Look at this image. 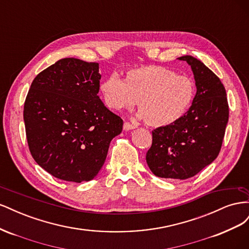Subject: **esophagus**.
Returning a JSON list of instances; mask_svg holds the SVG:
<instances>
[{
	"instance_id": "34e87169",
	"label": "esophagus",
	"mask_w": 249,
	"mask_h": 249,
	"mask_svg": "<svg viewBox=\"0 0 249 249\" xmlns=\"http://www.w3.org/2000/svg\"><path fill=\"white\" fill-rule=\"evenodd\" d=\"M135 127H136V125L129 123V122H124V130H125V131L133 130V129H135Z\"/></svg>"
}]
</instances>
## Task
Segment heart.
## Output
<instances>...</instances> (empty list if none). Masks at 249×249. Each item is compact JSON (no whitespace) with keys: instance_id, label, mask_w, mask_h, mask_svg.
<instances>
[{"instance_id":"1","label":"heart","mask_w":249,"mask_h":249,"mask_svg":"<svg viewBox=\"0 0 249 249\" xmlns=\"http://www.w3.org/2000/svg\"><path fill=\"white\" fill-rule=\"evenodd\" d=\"M103 100L113 110L131 109L138 103L139 116L154 126L175 123L189 109L193 82L162 66H144L126 72L125 80L112 72L101 84Z\"/></svg>"}]
</instances>
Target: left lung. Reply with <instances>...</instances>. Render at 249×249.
Wrapping results in <instances>:
<instances>
[{
    "instance_id": "left-lung-1",
    "label": "left lung",
    "mask_w": 249,
    "mask_h": 249,
    "mask_svg": "<svg viewBox=\"0 0 249 249\" xmlns=\"http://www.w3.org/2000/svg\"><path fill=\"white\" fill-rule=\"evenodd\" d=\"M178 60L191 66L196 94L182 117L152 132L146 162L157 177L186 179L219 155L229 122V103L220 79L201 61L192 56Z\"/></svg>"
}]
</instances>
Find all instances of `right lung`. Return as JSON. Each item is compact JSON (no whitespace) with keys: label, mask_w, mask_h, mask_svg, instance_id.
Listing matches in <instances>:
<instances>
[{"label":"right lung","mask_w":249,"mask_h":249,"mask_svg":"<svg viewBox=\"0 0 249 249\" xmlns=\"http://www.w3.org/2000/svg\"><path fill=\"white\" fill-rule=\"evenodd\" d=\"M99 63L64 58L37 74L24 105L26 136L36 163L67 182H88L105 163L124 122L97 95Z\"/></svg>","instance_id":"add662e5"}]
</instances>
